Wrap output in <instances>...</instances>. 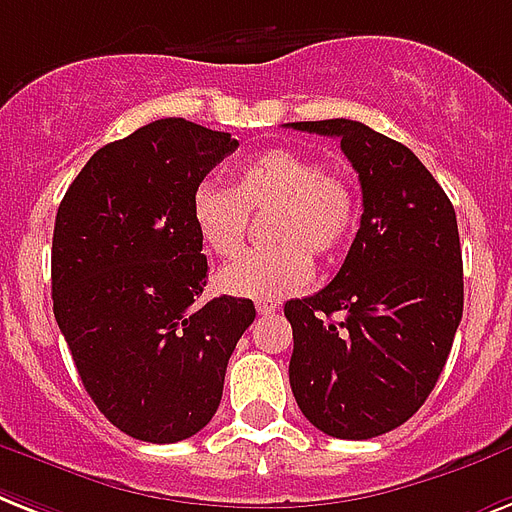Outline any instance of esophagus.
<instances>
[{
	"label": "esophagus",
	"instance_id": "obj_1",
	"mask_svg": "<svg viewBox=\"0 0 512 512\" xmlns=\"http://www.w3.org/2000/svg\"><path fill=\"white\" fill-rule=\"evenodd\" d=\"M256 312H259V314H275L277 304H275V301H256Z\"/></svg>",
	"mask_w": 512,
	"mask_h": 512
}]
</instances>
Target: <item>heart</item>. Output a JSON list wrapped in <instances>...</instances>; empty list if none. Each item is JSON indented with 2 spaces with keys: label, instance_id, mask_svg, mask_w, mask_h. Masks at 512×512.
I'll return each instance as SVG.
<instances>
[{
  "label": "heart",
  "instance_id": "obj_1",
  "mask_svg": "<svg viewBox=\"0 0 512 512\" xmlns=\"http://www.w3.org/2000/svg\"><path fill=\"white\" fill-rule=\"evenodd\" d=\"M272 245L245 253L219 272V288L240 298H282L312 280V256L335 259L357 224V195L349 177L312 155L275 147L237 171L235 185L203 182L190 214L206 251L230 259L243 251L251 216L267 214Z\"/></svg>",
  "mask_w": 512,
  "mask_h": 512
}]
</instances>
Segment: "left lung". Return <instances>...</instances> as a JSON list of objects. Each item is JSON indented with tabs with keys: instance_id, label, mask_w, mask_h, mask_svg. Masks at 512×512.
I'll return each instance as SVG.
<instances>
[{
	"instance_id": "1",
	"label": "left lung",
	"mask_w": 512,
	"mask_h": 512,
	"mask_svg": "<svg viewBox=\"0 0 512 512\" xmlns=\"http://www.w3.org/2000/svg\"><path fill=\"white\" fill-rule=\"evenodd\" d=\"M298 132L341 140L362 185V222L330 285L285 304L290 388L335 439H372L415 415L463 320L455 208L418 155L370 126L330 118Z\"/></svg>"
}]
</instances>
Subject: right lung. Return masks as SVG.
Masks as SVG:
<instances>
[{
  "mask_svg": "<svg viewBox=\"0 0 512 512\" xmlns=\"http://www.w3.org/2000/svg\"><path fill=\"white\" fill-rule=\"evenodd\" d=\"M237 140L161 118L100 147L57 208L52 304L97 410L132 439L174 444L214 418L251 298L200 306L208 261L190 200Z\"/></svg>",
  "mask_w": 512,
  "mask_h": 512,
  "instance_id": "obj_1",
  "label": "right lung"
}]
</instances>
